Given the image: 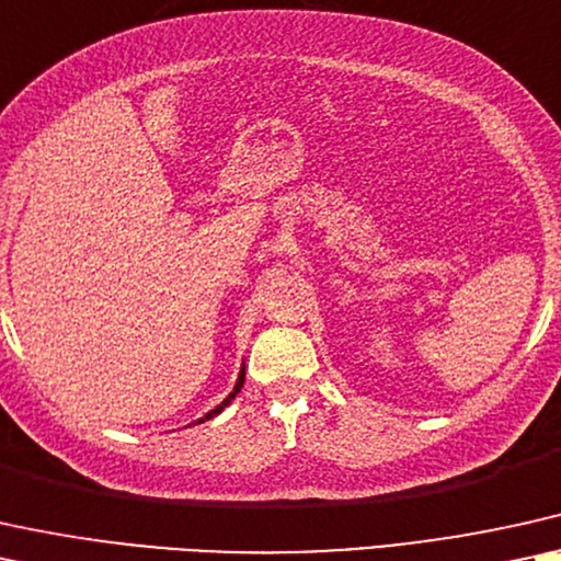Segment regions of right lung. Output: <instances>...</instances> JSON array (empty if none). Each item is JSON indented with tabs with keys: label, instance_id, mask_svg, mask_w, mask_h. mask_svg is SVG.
<instances>
[{
	"label": "right lung",
	"instance_id": "right-lung-1",
	"mask_svg": "<svg viewBox=\"0 0 561 561\" xmlns=\"http://www.w3.org/2000/svg\"><path fill=\"white\" fill-rule=\"evenodd\" d=\"M243 382H245V365L240 367V373H238V380H236V388H232V391H230L228 396H225V401H222V403H217V407L211 409V411H207V414H204L202 420H198V422H204V420H211V416H217L219 411H222L225 407H228V403H230L232 399H236V396L240 393V388H243Z\"/></svg>",
	"mask_w": 561,
	"mask_h": 561
}]
</instances>
